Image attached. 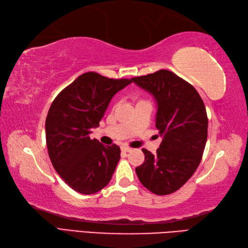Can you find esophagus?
I'll return each instance as SVG.
<instances>
[{
	"instance_id": "obj_1",
	"label": "esophagus",
	"mask_w": 248,
	"mask_h": 248,
	"mask_svg": "<svg viewBox=\"0 0 248 248\" xmlns=\"http://www.w3.org/2000/svg\"><path fill=\"white\" fill-rule=\"evenodd\" d=\"M131 150H132V148L129 147V146H123V147H121V152H124V153H129V152H131Z\"/></svg>"
}]
</instances>
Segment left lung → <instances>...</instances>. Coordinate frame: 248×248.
<instances>
[{"label":"left lung","instance_id":"1","mask_svg":"<svg viewBox=\"0 0 248 248\" xmlns=\"http://www.w3.org/2000/svg\"><path fill=\"white\" fill-rule=\"evenodd\" d=\"M131 79L156 100V128L162 137L156 155L142 149L145 161L135 172L149 191L170 195L193 175L201 162L207 139L205 105L195 87L168 70Z\"/></svg>","mask_w":248,"mask_h":248}]
</instances>
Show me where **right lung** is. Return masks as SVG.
<instances>
[{
    "label": "right lung",
    "mask_w": 248,
    "mask_h": 248,
    "mask_svg": "<svg viewBox=\"0 0 248 248\" xmlns=\"http://www.w3.org/2000/svg\"><path fill=\"white\" fill-rule=\"evenodd\" d=\"M132 79L108 78L88 72L63 89L48 110L45 129L48 155L61 178L75 191L92 195L109 183L120 148L91 140L111 98Z\"/></svg>",
    "instance_id": "right-lung-1"
}]
</instances>
